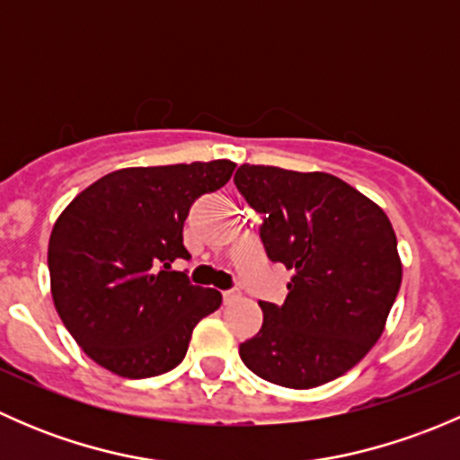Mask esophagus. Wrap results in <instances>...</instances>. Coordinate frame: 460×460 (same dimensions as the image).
I'll return each instance as SVG.
<instances>
[{"mask_svg":"<svg viewBox=\"0 0 460 460\" xmlns=\"http://www.w3.org/2000/svg\"><path fill=\"white\" fill-rule=\"evenodd\" d=\"M222 298H225V303L229 305V303H235V300L240 298V291L238 289H226L225 294H222Z\"/></svg>","mask_w":460,"mask_h":460,"instance_id":"1","label":"esophagus"}]
</instances>
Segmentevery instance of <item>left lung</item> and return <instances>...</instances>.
<instances>
[{
	"label": "left lung",
	"mask_w": 460,
	"mask_h": 460,
	"mask_svg": "<svg viewBox=\"0 0 460 460\" xmlns=\"http://www.w3.org/2000/svg\"><path fill=\"white\" fill-rule=\"evenodd\" d=\"M235 187L262 213L267 256L294 271L285 303L240 345L260 378L289 389L329 383L365 358L385 332L402 280L387 213L341 178L243 164Z\"/></svg>",
	"instance_id": "left-lung-1"
}]
</instances>
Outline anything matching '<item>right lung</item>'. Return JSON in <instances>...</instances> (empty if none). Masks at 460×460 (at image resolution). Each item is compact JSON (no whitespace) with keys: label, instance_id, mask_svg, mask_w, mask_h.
I'll return each mask as SVG.
<instances>
[{"label":"right lung","instance_id":"obj_1","mask_svg":"<svg viewBox=\"0 0 460 460\" xmlns=\"http://www.w3.org/2000/svg\"><path fill=\"white\" fill-rule=\"evenodd\" d=\"M231 160L131 166L104 175L59 213L49 240L50 294L64 327L100 367L148 378L178 367L222 294L171 271L189 260L182 226Z\"/></svg>","mask_w":460,"mask_h":460}]
</instances>
